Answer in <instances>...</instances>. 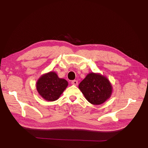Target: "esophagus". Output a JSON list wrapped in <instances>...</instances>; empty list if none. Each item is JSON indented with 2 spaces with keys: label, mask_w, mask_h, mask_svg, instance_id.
<instances>
[{
  "label": "esophagus",
  "mask_w": 148,
  "mask_h": 148,
  "mask_svg": "<svg viewBox=\"0 0 148 148\" xmlns=\"http://www.w3.org/2000/svg\"><path fill=\"white\" fill-rule=\"evenodd\" d=\"M78 83L77 80H73V81H71V84H74V85H77Z\"/></svg>",
  "instance_id": "esophagus-1"
}]
</instances>
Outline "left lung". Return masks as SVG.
<instances>
[{"mask_svg":"<svg viewBox=\"0 0 148 148\" xmlns=\"http://www.w3.org/2000/svg\"><path fill=\"white\" fill-rule=\"evenodd\" d=\"M79 88L85 98L92 104L104 103L112 94V86L109 81L100 74L91 73L79 83Z\"/></svg>","mask_w":148,"mask_h":148,"instance_id":"8db88e82","label":"left lung"}]
</instances>
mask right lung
Returning a JSON list of instances; mask_svg holds the SVG:
<instances>
[{
	"label": "right lung",
	"instance_id": "1",
	"mask_svg": "<svg viewBox=\"0 0 148 148\" xmlns=\"http://www.w3.org/2000/svg\"><path fill=\"white\" fill-rule=\"evenodd\" d=\"M68 86L65 79L59 78L55 72H49L40 77L36 84V89L44 99L54 101L59 99L61 94Z\"/></svg>",
	"mask_w": 148,
	"mask_h": 148
}]
</instances>
